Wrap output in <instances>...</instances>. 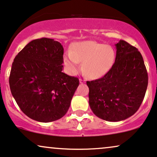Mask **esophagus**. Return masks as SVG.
I'll list each match as a JSON object with an SVG mask.
<instances>
[{
	"label": "esophagus",
	"mask_w": 157,
	"mask_h": 157,
	"mask_svg": "<svg viewBox=\"0 0 157 157\" xmlns=\"http://www.w3.org/2000/svg\"><path fill=\"white\" fill-rule=\"evenodd\" d=\"M79 82H80L81 84H83V83L85 82V81L84 80V79H82V78H79Z\"/></svg>",
	"instance_id": "34e87169"
}]
</instances>
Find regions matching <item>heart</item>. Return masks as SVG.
Returning <instances> with one entry per match:
<instances>
[{"label":"heart","mask_w":157,"mask_h":157,"mask_svg":"<svg viewBox=\"0 0 157 157\" xmlns=\"http://www.w3.org/2000/svg\"><path fill=\"white\" fill-rule=\"evenodd\" d=\"M115 49L110 45L94 41L84 40L75 43L71 52L64 56V63L71 75L81 71L88 78L98 79L109 72L116 60Z\"/></svg>","instance_id":"b5f03b06"}]
</instances>
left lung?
Masks as SVG:
<instances>
[{"label": "left lung", "mask_w": 157, "mask_h": 157, "mask_svg": "<svg viewBox=\"0 0 157 157\" xmlns=\"http://www.w3.org/2000/svg\"><path fill=\"white\" fill-rule=\"evenodd\" d=\"M113 67L99 79L86 82L89 103L98 117L119 121L132 116L142 103L148 73L142 55L135 46L120 40Z\"/></svg>", "instance_id": "obj_1"}]
</instances>
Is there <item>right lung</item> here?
<instances>
[{
	"label": "right lung",
	"mask_w": 157,
	"mask_h": 157,
	"mask_svg": "<svg viewBox=\"0 0 157 157\" xmlns=\"http://www.w3.org/2000/svg\"><path fill=\"white\" fill-rule=\"evenodd\" d=\"M63 53L59 42L42 38L27 44L13 59L11 92L30 119L46 123L67 113L79 80L63 72Z\"/></svg>",
	"instance_id": "obj_1"
}]
</instances>
